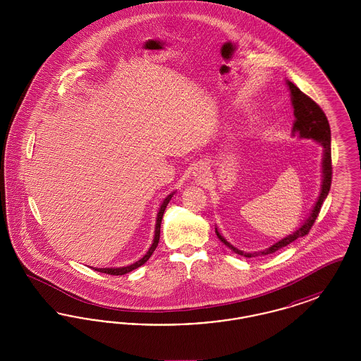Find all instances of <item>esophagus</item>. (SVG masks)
Returning a JSON list of instances; mask_svg holds the SVG:
<instances>
[{"label": "esophagus", "mask_w": 361, "mask_h": 361, "mask_svg": "<svg viewBox=\"0 0 361 361\" xmlns=\"http://www.w3.org/2000/svg\"><path fill=\"white\" fill-rule=\"evenodd\" d=\"M193 176L199 181H204L207 178V166L204 164H196L193 168Z\"/></svg>", "instance_id": "obj_1"}]
</instances>
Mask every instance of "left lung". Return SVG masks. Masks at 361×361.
Segmentation results:
<instances>
[{
  "label": "left lung",
  "instance_id": "obj_1",
  "mask_svg": "<svg viewBox=\"0 0 361 361\" xmlns=\"http://www.w3.org/2000/svg\"><path fill=\"white\" fill-rule=\"evenodd\" d=\"M286 84L288 86L290 90V96H291V104L293 106V126H292V135H298L300 139H312L317 143H319L324 149V155H322V183H321V190L318 195V199L315 202V204L312 207V209L310 211L309 216L305 219V222L300 224L292 234L284 237L283 240L276 242L274 245H271L269 247L259 250V252H253V253H246L243 250L237 249L235 246H233L230 242H227L224 235L218 231V228L215 227V233L218 235V238L224 242V245L231 249L234 253L243 256V257H258V256H268L271 253H275L276 250L290 245L293 240L305 237L306 234H309L310 228L312 227V224L315 222L322 203L325 202V199L329 195L330 185H331V147H330V126L327 121L326 115L324 114V111L321 109V106L315 102H312L309 96H306L298 86L292 84L291 81H286Z\"/></svg>",
  "mask_w": 361,
  "mask_h": 361
}]
</instances>
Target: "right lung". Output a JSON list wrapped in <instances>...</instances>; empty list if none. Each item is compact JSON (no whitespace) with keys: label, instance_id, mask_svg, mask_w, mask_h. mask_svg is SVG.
Returning <instances> with one entry per match:
<instances>
[{"label":"right lung","instance_id":"right-lung-1","mask_svg":"<svg viewBox=\"0 0 361 361\" xmlns=\"http://www.w3.org/2000/svg\"><path fill=\"white\" fill-rule=\"evenodd\" d=\"M174 193H176V190L172 192L171 195H168V196L164 199V202L161 203V207H159L158 214H157V221H155L154 240H153L152 246L149 247L147 253H146L143 257L140 258V259H137V262H134V264H131V265H127V267H121V268H93V269H94V271H97V272H102V274H106V275H126V274H128V272H131V271L137 269L139 267H142V265H143L149 258L152 257V255L154 253L155 247L158 246V242H159L161 222H162V216H164L165 208L168 206V203L172 200L173 195H174Z\"/></svg>","mask_w":361,"mask_h":361}]
</instances>
